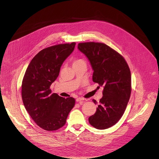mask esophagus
Listing matches in <instances>:
<instances>
[{
    "label": "esophagus",
    "mask_w": 159,
    "mask_h": 159,
    "mask_svg": "<svg viewBox=\"0 0 159 159\" xmlns=\"http://www.w3.org/2000/svg\"><path fill=\"white\" fill-rule=\"evenodd\" d=\"M76 101L78 102H79L80 104H82L84 102V99L83 98H77V99H76Z\"/></svg>",
    "instance_id": "34e87169"
}]
</instances>
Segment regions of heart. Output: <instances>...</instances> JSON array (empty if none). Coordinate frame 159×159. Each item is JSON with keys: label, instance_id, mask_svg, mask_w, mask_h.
<instances>
[{"label": "heart", "instance_id": "obj_1", "mask_svg": "<svg viewBox=\"0 0 159 159\" xmlns=\"http://www.w3.org/2000/svg\"><path fill=\"white\" fill-rule=\"evenodd\" d=\"M83 62H85L84 60L81 59V58H76L73 61V65H77V64H79V63H83Z\"/></svg>", "mask_w": 159, "mask_h": 159}]
</instances>
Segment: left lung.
<instances>
[{
	"label": "left lung",
	"mask_w": 159,
	"mask_h": 159,
	"mask_svg": "<svg viewBox=\"0 0 159 159\" xmlns=\"http://www.w3.org/2000/svg\"><path fill=\"white\" fill-rule=\"evenodd\" d=\"M78 48L92 65L93 82L104 87L97 111L89 122L95 128L107 129L120 120L127 106L131 92L129 68L121 55L104 43H80Z\"/></svg>",
	"instance_id": "1"
}]
</instances>
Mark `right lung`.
<instances>
[{
    "mask_svg": "<svg viewBox=\"0 0 159 159\" xmlns=\"http://www.w3.org/2000/svg\"><path fill=\"white\" fill-rule=\"evenodd\" d=\"M75 44H59L41 50L31 61L22 79L21 96L25 107L36 125L44 130L55 131L63 126L75 105L74 98L52 94L50 86Z\"/></svg>",
    "mask_w": 159,
    "mask_h": 159,
    "instance_id": "right-lung-1",
    "label": "right lung"
}]
</instances>
